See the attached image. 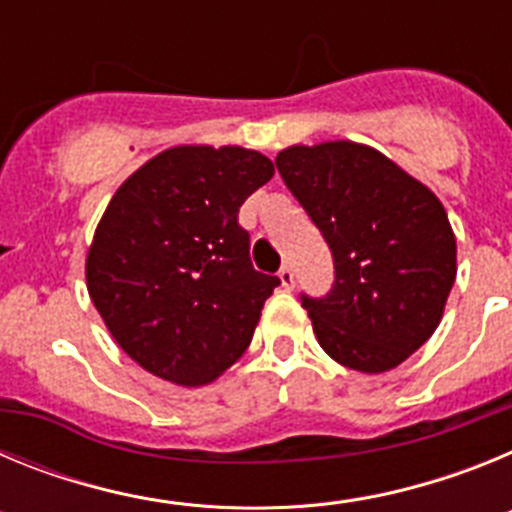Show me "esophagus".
I'll return each mask as SVG.
<instances>
[{"instance_id": "obj_1", "label": "esophagus", "mask_w": 512, "mask_h": 512, "mask_svg": "<svg viewBox=\"0 0 512 512\" xmlns=\"http://www.w3.org/2000/svg\"><path fill=\"white\" fill-rule=\"evenodd\" d=\"M279 282H282L284 289L295 287V271H292V266H282L279 269Z\"/></svg>"}]
</instances>
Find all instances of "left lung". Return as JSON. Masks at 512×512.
Here are the masks:
<instances>
[{"mask_svg": "<svg viewBox=\"0 0 512 512\" xmlns=\"http://www.w3.org/2000/svg\"><path fill=\"white\" fill-rule=\"evenodd\" d=\"M277 169L323 233L336 279L302 295L330 359L382 374L438 328L456 279V238L436 194L361 143L289 146Z\"/></svg>", "mask_w": 512, "mask_h": 512, "instance_id": "left-lung-1", "label": "left lung"}]
</instances>
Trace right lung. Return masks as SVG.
<instances>
[{
  "mask_svg": "<svg viewBox=\"0 0 512 512\" xmlns=\"http://www.w3.org/2000/svg\"><path fill=\"white\" fill-rule=\"evenodd\" d=\"M274 176L241 146H176L117 189L87 253L104 325L146 372L200 387L246 354L279 284L251 264L238 210Z\"/></svg>",
  "mask_w": 512,
  "mask_h": 512,
  "instance_id": "add662e5",
  "label": "right lung"
}]
</instances>
